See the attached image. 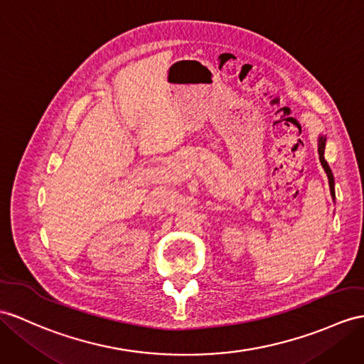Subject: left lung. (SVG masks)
<instances>
[{
    "instance_id": "1",
    "label": "left lung",
    "mask_w": 364,
    "mask_h": 364,
    "mask_svg": "<svg viewBox=\"0 0 364 364\" xmlns=\"http://www.w3.org/2000/svg\"><path fill=\"white\" fill-rule=\"evenodd\" d=\"M324 149H326V136H320L318 137V154H320V162L324 168V171L327 174V179H329V187H331V194H332V199L335 200V179H333V174H332V170L329 164L326 162L324 159Z\"/></svg>"
}]
</instances>
